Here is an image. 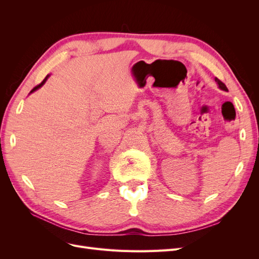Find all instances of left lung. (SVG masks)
Masks as SVG:
<instances>
[{
	"mask_svg": "<svg viewBox=\"0 0 259 259\" xmlns=\"http://www.w3.org/2000/svg\"><path fill=\"white\" fill-rule=\"evenodd\" d=\"M215 82L218 84V88L221 89V90H223V91H226V92H228V89H227V86L221 81V80H218L217 77H215Z\"/></svg>",
	"mask_w": 259,
	"mask_h": 259,
	"instance_id": "left-lung-1",
	"label": "left lung"
}]
</instances>
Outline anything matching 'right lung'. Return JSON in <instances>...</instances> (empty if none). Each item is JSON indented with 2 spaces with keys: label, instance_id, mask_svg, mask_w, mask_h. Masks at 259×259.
Wrapping results in <instances>:
<instances>
[{
  "label": "right lung",
  "instance_id": "add662e5",
  "mask_svg": "<svg viewBox=\"0 0 259 259\" xmlns=\"http://www.w3.org/2000/svg\"><path fill=\"white\" fill-rule=\"evenodd\" d=\"M49 76H50V74H49V75H46V77H45V79H44V80H43V81H42V82H41L40 84H38V85H36L34 89H32V91H31L30 93H33V92H34V91H36L37 89H40V88H41V86H42V85H43V84H44V83L46 82V80H48V79H49Z\"/></svg>",
  "mask_w": 259,
  "mask_h": 259
}]
</instances>
